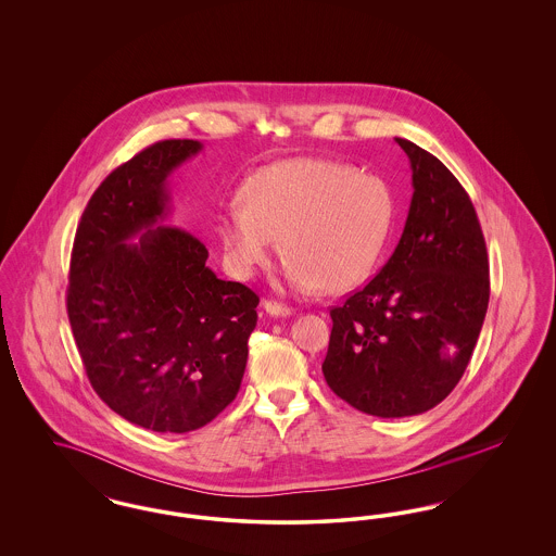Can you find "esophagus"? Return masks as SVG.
<instances>
[{"label":"esophagus","mask_w":556,"mask_h":556,"mask_svg":"<svg viewBox=\"0 0 556 556\" xmlns=\"http://www.w3.org/2000/svg\"><path fill=\"white\" fill-rule=\"evenodd\" d=\"M265 311L270 317H290V315H293V308L286 306V304H279V302H273V300H265Z\"/></svg>","instance_id":"34e87169"}]
</instances>
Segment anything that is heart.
<instances>
[{"mask_svg": "<svg viewBox=\"0 0 556 556\" xmlns=\"http://www.w3.org/2000/svg\"><path fill=\"white\" fill-rule=\"evenodd\" d=\"M394 208L392 187L375 173L338 160H281L243 184L218 233L241 277L265 265L279 238L288 288L344 293L375 270Z\"/></svg>", "mask_w": 556, "mask_h": 556, "instance_id": "b5f03b06", "label": "heart"}]
</instances>
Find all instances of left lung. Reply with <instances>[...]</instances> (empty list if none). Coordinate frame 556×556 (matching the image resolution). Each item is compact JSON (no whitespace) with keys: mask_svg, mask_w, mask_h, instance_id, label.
<instances>
[{"mask_svg":"<svg viewBox=\"0 0 556 556\" xmlns=\"http://www.w3.org/2000/svg\"><path fill=\"white\" fill-rule=\"evenodd\" d=\"M410 211L394 254L363 290L331 308L327 386L383 419L421 415L460 381L485 318L490 265L469 193L417 143Z\"/></svg>","mask_w":556,"mask_h":556,"instance_id":"1","label":"left lung"}]
</instances>
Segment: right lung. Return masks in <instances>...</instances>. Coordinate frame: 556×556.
Listing matches in <instances>:
<instances>
[{
  "label": "right lung",
  "mask_w": 556,
  "mask_h": 556,
  "mask_svg": "<svg viewBox=\"0 0 556 556\" xmlns=\"http://www.w3.org/2000/svg\"><path fill=\"white\" fill-rule=\"evenodd\" d=\"M200 150L164 139L114 168L71 256L66 311L89 383L116 415L159 433L200 429L236 400L258 318V295L218 279L200 239L160 225L166 177Z\"/></svg>",
  "instance_id": "right-lung-1"
}]
</instances>
